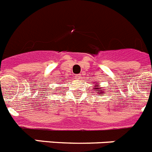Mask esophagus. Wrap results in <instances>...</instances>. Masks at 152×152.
<instances>
[{"mask_svg":"<svg viewBox=\"0 0 152 152\" xmlns=\"http://www.w3.org/2000/svg\"><path fill=\"white\" fill-rule=\"evenodd\" d=\"M75 79H76V80H81V75H80V74H78V75H76V76H75Z\"/></svg>","mask_w":152,"mask_h":152,"instance_id":"1","label":"esophagus"}]
</instances>
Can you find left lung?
I'll return each instance as SVG.
<instances>
[{
    "instance_id": "8db88e82",
    "label": "left lung",
    "mask_w": 152,
    "mask_h": 152,
    "mask_svg": "<svg viewBox=\"0 0 152 152\" xmlns=\"http://www.w3.org/2000/svg\"><path fill=\"white\" fill-rule=\"evenodd\" d=\"M97 85H98L97 83H96L95 88H94V90H95V91H96V92H97V93H101L102 94H104V92H102V91H101V90H100V88L98 87Z\"/></svg>"
}]
</instances>
